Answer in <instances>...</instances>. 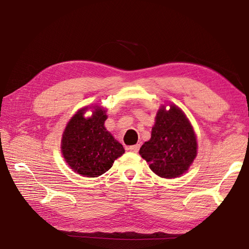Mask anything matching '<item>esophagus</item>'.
I'll use <instances>...</instances> for the list:
<instances>
[{
  "instance_id": "1",
  "label": "esophagus",
  "mask_w": 249,
  "mask_h": 249,
  "mask_svg": "<svg viewBox=\"0 0 249 249\" xmlns=\"http://www.w3.org/2000/svg\"><path fill=\"white\" fill-rule=\"evenodd\" d=\"M128 149L130 152H132V153H138L139 152V149H140V145H139V144H136V145H131V146H129L128 147Z\"/></svg>"
}]
</instances>
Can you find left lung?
Returning a JSON list of instances; mask_svg holds the SVG:
<instances>
[{
	"label": "left lung",
	"mask_w": 249,
	"mask_h": 249,
	"mask_svg": "<svg viewBox=\"0 0 249 249\" xmlns=\"http://www.w3.org/2000/svg\"><path fill=\"white\" fill-rule=\"evenodd\" d=\"M139 154L151 170L162 178H176L186 173L197 155V142L186 114L176 105L166 110L161 106L156 114L152 137Z\"/></svg>",
	"instance_id": "1"
}]
</instances>
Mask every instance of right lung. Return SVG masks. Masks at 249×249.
Wrapping results in <instances>:
<instances>
[{
    "instance_id": "1",
    "label": "right lung",
    "mask_w": 249,
    "mask_h": 249,
    "mask_svg": "<svg viewBox=\"0 0 249 249\" xmlns=\"http://www.w3.org/2000/svg\"><path fill=\"white\" fill-rule=\"evenodd\" d=\"M88 107L80 109L69 121L61 139L63 158L71 169L86 177H98L112 166L125 149L104 126L106 110L95 106L91 117L85 118Z\"/></svg>"
}]
</instances>
